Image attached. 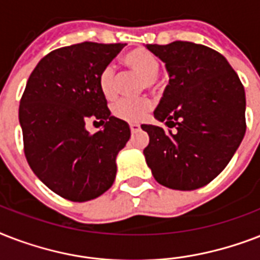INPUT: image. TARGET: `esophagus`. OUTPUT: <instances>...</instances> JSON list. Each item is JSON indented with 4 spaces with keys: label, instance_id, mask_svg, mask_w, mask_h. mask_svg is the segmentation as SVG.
<instances>
[{
    "label": "esophagus",
    "instance_id": "obj_1",
    "mask_svg": "<svg viewBox=\"0 0 260 260\" xmlns=\"http://www.w3.org/2000/svg\"><path fill=\"white\" fill-rule=\"evenodd\" d=\"M129 128H131V132L135 134V132H138V131L140 129V125H139V124H135V122H131Z\"/></svg>",
    "mask_w": 260,
    "mask_h": 260
}]
</instances>
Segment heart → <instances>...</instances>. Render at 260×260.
<instances>
[{"label": "heart", "mask_w": 260, "mask_h": 260, "mask_svg": "<svg viewBox=\"0 0 260 260\" xmlns=\"http://www.w3.org/2000/svg\"><path fill=\"white\" fill-rule=\"evenodd\" d=\"M122 62L129 70L139 74L146 79L148 87L156 85L158 73L160 63L156 55L146 48H134L128 51ZM98 89L101 94L112 101L117 97V86H116V70L112 64H108L100 71L98 74ZM151 110V102L146 98L140 100H118L112 108V113L114 117L124 120V121L136 122L146 117Z\"/></svg>", "instance_id": "obj_1"}]
</instances>
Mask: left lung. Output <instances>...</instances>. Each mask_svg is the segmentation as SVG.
<instances>
[{
    "label": "left lung",
    "instance_id": "1",
    "mask_svg": "<svg viewBox=\"0 0 260 260\" xmlns=\"http://www.w3.org/2000/svg\"><path fill=\"white\" fill-rule=\"evenodd\" d=\"M166 63L169 85L155 109L169 128L143 124L150 136L144 156L160 185L194 190L230 163L246 134V93L220 52L191 42L147 44Z\"/></svg>",
    "mask_w": 260,
    "mask_h": 260
}]
</instances>
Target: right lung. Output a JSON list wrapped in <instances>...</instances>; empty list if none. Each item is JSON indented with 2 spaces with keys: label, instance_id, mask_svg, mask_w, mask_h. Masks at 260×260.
<instances>
[{
  "label": "right lung",
  "instance_id": "1",
  "mask_svg": "<svg viewBox=\"0 0 260 260\" xmlns=\"http://www.w3.org/2000/svg\"><path fill=\"white\" fill-rule=\"evenodd\" d=\"M125 46L85 42L51 51L22 93L18 118L26 162L48 189L70 201L97 198L113 185L116 156L131 138L129 125L110 116L98 89L100 71ZM89 118L104 129L89 134Z\"/></svg>",
  "mask_w": 260,
  "mask_h": 260
}]
</instances>
